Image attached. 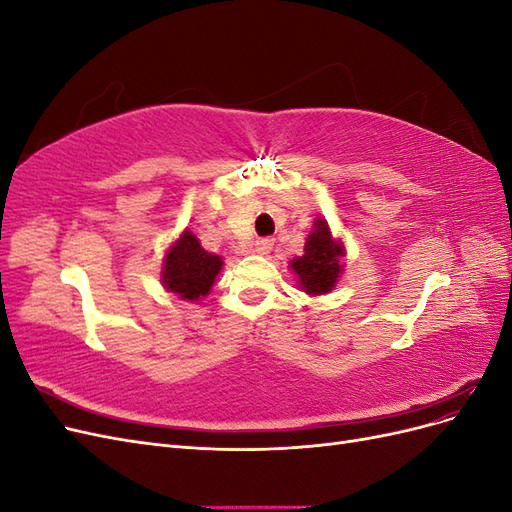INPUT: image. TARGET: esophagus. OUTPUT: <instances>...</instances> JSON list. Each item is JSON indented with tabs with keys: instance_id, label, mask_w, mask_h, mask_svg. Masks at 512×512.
I'll use <instances>...</instances> for the list:
<instances>
[{
	"instance_id": "obj_1",
	"label": "esophagus",
	"mask_w": 512,
	"mask_h": 512,
	"mask_svg": "<svg viewBox=\"0 0 512 512\" xmlns=\"http://www.w3.org/2000/svg\"><path fill=\"white\" fill-rule=\"evenodd\" d=\"M271 250H273V239H269V237L256 239V243H254V252L256 254L267 256V254H271Z\"/></svg>"
}]
</instances>
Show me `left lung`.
<instances>
[{"mask_svg": "<svg viewBox=\"0 0 512 512\" xmlns=\"http://www.w3.org/2000/svg\"><path fill=\"white\" fill-rule=\"evenodd\" d=\"M346 243L335 237L329 222L316 218L305 237L303 256L290 260V269L297 277V288L309 297H320L335 290L339 277L346 269Z\"/></svg>", "mask_w": 512, "mask_h": 512, "instance_id": "1", "label": "left lung"}]
</instances>
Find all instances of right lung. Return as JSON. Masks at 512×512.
Listing matches in <instances>:
<instances>
[{"mask_svg":"<svg viewBox=\"0 0 512 512\" xmlns=\"http://www.w3.org/2000/svg\"><path fill=\"white\" fill-rule=\"evenodd\" d=\"M222 267V256L207 252L194 232L185 228L164 252L160 282L177 299L196 303L211 292Z\"/></svg>","mask_w":512,"mask_h":512,"instance_id":"obj_1","label":"right lung"}]
</instances>
